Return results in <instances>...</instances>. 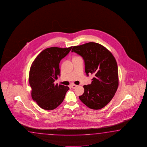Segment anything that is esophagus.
<instances>
[{
    "mask_svg": "<svg viewBox=\"0 0 147 147\" xmlns=\"http://www.w3.org/2000/svg\"><path fill=\"white\" fill-rule=\"evenodd\" d=\"M71 86L72 88H76L78 86V85H75V84H71Z\"/></svg>",
    "mask_w": 147,
    "mask_h": 147,
    "instance_id": "34e87169",
    "label": "esophagus"
}]
</instances>
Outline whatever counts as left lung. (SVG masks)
Here are the masks:
<instances>
[{"mask_svg": "<svg viewBox=\"0 0 147 147\" xmlns=\"http://www.w3.org/2000/svg\"><path fill=\"white\" fill-rule=\"evenodd\" d=\"M71 52L83 57L87 76H94L92 83L83 86L84 92L79 99L90 109H102L112 100L118 87L115 57L105 47L94 42L75 46Z\"/></svg>", "mask_w": 147, "mask_h": 147, "instance_id": "1", "label": "left lung"}]
</instances>
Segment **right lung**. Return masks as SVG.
<instances>
[{
  "label": "right lung",
  "mask_w": 147,
  "mask_h": 147,
  "mask_svg": "<svg viewBox=\"0 0 147 147\" xmlns=\"http://www.w3.org/2000/svg\"><path fill=\"white\" fill-rule=\"evenodd\" d=\"M72 47H52L42 51L31 64L29 82L31 96L41 108L46 110L55 109L64 100L68 86L54 82L60 76V61L71 51Z\"/></svg>",
  "instance_id": "1"
}]
</instances>
